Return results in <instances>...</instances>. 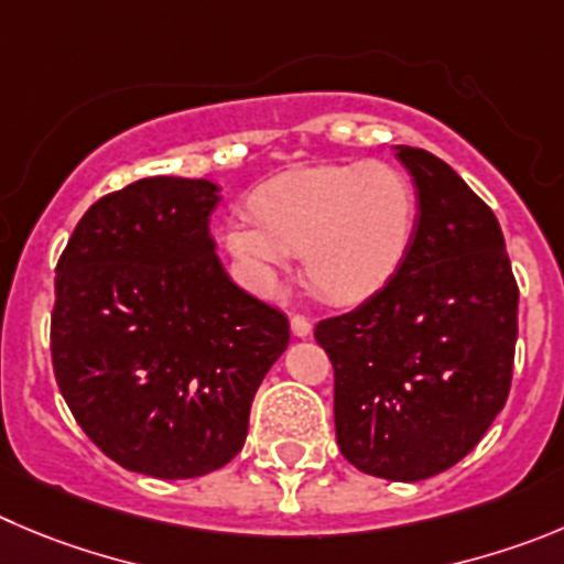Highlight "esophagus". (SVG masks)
Here are the masks:
<instances>
[{
	"instance_id": "1",
	"label": "esophagus",
	"mask_w": 564,
	"mask_h": 564,
	"mask_svg": "<svg viewBox=\"0 0 564 564\" xmlns=\"http://www.w3.org/2000/svg\"><path fill=\"white\" fill-rule=\"evenodd\" d=\"M292 334L297 336V339H306V336H312V323H308L306 317H292Z\"/></svg>"
}]
</instances>
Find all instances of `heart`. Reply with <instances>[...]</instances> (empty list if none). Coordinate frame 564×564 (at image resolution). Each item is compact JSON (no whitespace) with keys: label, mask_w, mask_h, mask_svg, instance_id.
Masks as SVG:
<instances>
[{"label":"heart","mask_w":564,"mask_h":564,"mask_svg":"<svg viewBox=\"0 0 564 564\" xmlns=\"http://www.w3.org/2000/svg\"><path fill=\"white\" fill-rule=\"evenodd\" d=\"M252 219L225 230V250L252 292L275 297L292 256L330 303H359L401 270L417 230V192L389 163H325L272 177Z\"/></svg>","instance_id":"1"}]
</instances>
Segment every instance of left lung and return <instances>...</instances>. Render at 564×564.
Listing matches in <instances>:
<instances>
[{
	"instance_id": "8db88e82",
	"label": "left lung",
	"mask_w": 564,
	"mask_h": 564,
	"mask_svg": "<svg viewBox=\"0 0 564 564\" xmlns=\"http://www.w3.org/2000/svg\"><path fill=\"white\" fill-rule=\"evenodd\" d=\"M394 152L417 186L409 256L314 339L334 365L341 456L387 481H423L465 459L507 403L518 283L487 203L431 152Z\"/></svg>"
}]
</instances>
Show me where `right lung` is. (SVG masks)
I'll return each instance as SVG.
<instances>
[{
  "mask_svg": "<svg viewBox=\"0 0 564 564\" xmlns=\"http://www.w3.org/2000/svg\"><path fill=\"white\" fill-rule=\"evenodd\" d=\"M217 183L144 177L97 199L57 261V387L124 470L197 478L228 465L289 345V319L217 258Z\"/></svg>",
  "mask_w": 564,
  "mask_h": 564,
  "instance_id": "1",
  "label": "right lung"
}]
</instances>
